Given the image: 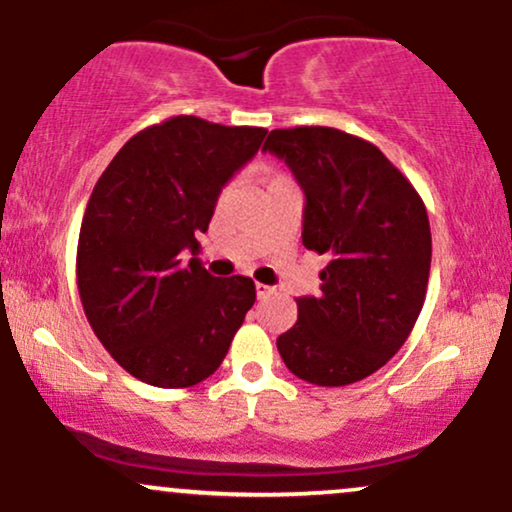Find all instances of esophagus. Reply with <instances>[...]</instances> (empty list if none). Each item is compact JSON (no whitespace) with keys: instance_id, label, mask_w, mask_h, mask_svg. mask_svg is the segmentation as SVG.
<instances>
[{"instance_id":"34e87169","label":"esophagus","mask_w":512,"mask_h":512,"mask_svg":"<svg viewBox=\"0 0 512 512\" xmlns=\"http://www.w3.org/2000/svg\"><path fill=\"white\" fill-rule=\"evenodd\" d=\"M255 293H257V298H260V301H262V298H269V296H272L274 289H272V286L257 284V286H255Z\"/></svg>"}]
</instances>
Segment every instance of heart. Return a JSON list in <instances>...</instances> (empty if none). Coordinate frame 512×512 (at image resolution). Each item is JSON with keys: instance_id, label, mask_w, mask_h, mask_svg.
<instances>
[{"instance_id": "obj_1", "label": "heart", "mask_w": 512, "mask_h": 512, "mask_svg": "<svg viewBox=\"0 0 512 512\" xmlns=\"http://www.w3.org/2000/svg\"><path fill=\"white\" fill-rule=\"evenodd\" d=\"M274 180H284V178H281V175H279V178H274ZM274 180H272V182H274ZM223 197H226V192H221V199H223Z\"/></svg>"}]
</instances>
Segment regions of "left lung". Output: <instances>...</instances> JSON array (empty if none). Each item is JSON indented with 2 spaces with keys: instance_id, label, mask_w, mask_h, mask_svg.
<instances>
[{
  "instance_id": "obj_1",
  "label": "left lung",
  "mask_w": 512,
  "mask_h": 512,
  "mask_svg": "<svg viewBox=\"0 0 512 512\" xmlns=\"http://www.w3.org/2000/svg\"><path fill=\"white\" fill-rule=\"evenodd\" d=\"M262 151L293 170L305 192L303 245L327 255L320 296L296 298L298 320L276 349L305 383H358L402 349L424 308V199L378 146L342 129H272Z\"/></svg>"
}]
</instances>
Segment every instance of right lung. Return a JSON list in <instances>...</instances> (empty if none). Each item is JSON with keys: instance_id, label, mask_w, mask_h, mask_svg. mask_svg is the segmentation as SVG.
<instances>
[{"instance_id": "obj_1", "label": "right lung", "mask_w": 512, "mask_h": 512, "mask_svg": "<svg viewBox=\"0 0 512 512\" xmlns=\"http://www.w3.org/2000/svg\"><path fill=\"white\" fill-rule=\"evenodd\" d=\"M264 127L175 115L134 134L88 199L76 284L91 330L142 383L192 387L228 354L255 303L248 276H211L197 257L221 187L260 149Z\"/></svg>"}]
</instances>
